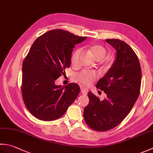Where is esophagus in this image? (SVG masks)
<instances>
[{"instance_id": "1", "label": "esophagus", "mask_w": 153, "mask_h": 153, "mask_svg": "<svg viewBox=\"0 0 153 153\" xmlns=\"http://www.w3.org/2000/svg\"><path fill=\"white\" fill-rule=\"evenodd\" d=\"M81 92H82L83 94L86 95L87 94H88V89H87L84 88H81Z\"/></svg>"}]
</instances>
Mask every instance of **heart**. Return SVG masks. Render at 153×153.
Returning <instances> with one entry per match:
<instances>
[{"label":"heart","mask_w":153,"mask_h":153,"mask_svg":"<svg viewBox=\"0 0 153 153\" xmlns=\"http://www.w3.org/2000/svg\"><path fill=\"white\" fill-rule=\"evenodd\" d=\"M89 49L94 56L97 60L103 59L106 56L107 50L105 48L100 44H95L89 47ZM81 50L78 49L76 50V52L74 53L71 58V62L74 64H76L77 62V58L80 53ZM97 74L90 70H83L80 73L77 75L76 78L77 80L80 83H83L85 85H89L91 84L92 82L97 78Z\"/></svg>","instance_id":"heart-1"}]
</instances>
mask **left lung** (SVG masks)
I'll return each mask as SVG.
<instances>
[{
    "label": "left lung",
    "instance_id": "obj_1",
    "mask_svg": "<svg viewBox=\"0 0 153 153\" xmlns=\"http://www.w3.org/2000/svg\"><path fill=\"white\" fill-rule=\"evenodd\" d=\"M105 40L117 51L112 66L96 84L107 98L100 101L89 91V102L83 111L86 123L97 131L111 129L126 117L138 99L141 83V68L133 50L118 39Z\"/></svg>",
    "mask_w": 153,
    "mask_h": 153
}]
</instances>
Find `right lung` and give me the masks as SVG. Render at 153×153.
I'll use <instances>...</instances> for the list:
<instances>
[{"label": "right lung", "instance_id": "1", "mask_svg": "<svg viewBox=\"0 0 153 153\" xmlns=\"http://www.w3.org/2000/svg\"><path fill=\"white\" fill-rule=\"evenodd\" d=\"M86 37L60 29L39 36L22 63V94L26 108L42 121L56 120L64 114L80 91L75 83L65 87L55 81L70 68L75 45Z\"/></svg>", "mask_w": 153, "mask_h": 153}]
</instances>
